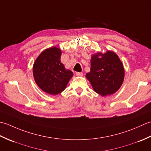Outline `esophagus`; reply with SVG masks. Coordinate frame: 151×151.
<instances>
[{
  "instance_id": "1",
  "label": "esophagus",
  "mask_w": 151,
  "mask_h": 151,
  "mask_svg": "<svg viewBox=\"0 0 151 151\" xmlns=\"http://www.w3.org/2000/svg\"><path fill=\"white\" fill-rule=\"evenodd\" d=\"M76 76H83V73L81 72H76Z\"/></svg>"
}]
</instances>
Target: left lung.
<instances>
[{"mask_svg":"<svg viewBox=\"0 0 151 151\" xmlns=\"http://www.w3.org/2000/svg\"><path fill=\"white\" fill-rule=\"evenodd\" d=\"M95 92L102 97L115 93L123 84L124 69L114 52L92 54L90 71L86 75Z\"/></svg>","mask_w":151,"mask_h":151,"instance_id":"obj_1","label":"left lung"}]
</instances>
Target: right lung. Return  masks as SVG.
<instances>
[{
    "label": "right lung",
    "mask_w": 151,
    "mask_h": 151,
    "mask_svg": "<svg viewBox=\"0 0 151 151\" xmlns=\"http://www.w3.org/2000/svg\"><path fill=\"white\" fill-rule=\"evenodd\" d=\"M62 50L52 47L44 50L35 60L33 76L40 88L47 93L56 95L66 88L73 73L66 69L60 58Z\"/></svg>",
    "instance_id": "obj_1"
}]
</instances>
